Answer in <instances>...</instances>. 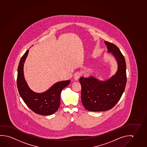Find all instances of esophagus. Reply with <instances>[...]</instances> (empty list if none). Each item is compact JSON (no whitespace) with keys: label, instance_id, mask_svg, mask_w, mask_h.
<instances>
[{"label":"esophagus","instance_id":"34e87169","mask_svg":"<svg viewBox=\"0 0 147 147\" xmlns=\"http://www.w3.org/2000/svg\"><path fill=\"white\" fill-rule=\"evenodd\" d=\"M81 76V74L78 71V72H76L75 73L74 75V78L75 80L78 81V80L79 79V78Z\"/></svg>","mask_w":147,"mask_h":147}]
</instances>
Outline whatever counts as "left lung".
I'll list each match as a JSON object with an SVG mask.
<instances>
[{
	"label": "left lung",
	"mask_w": 147,
	"mask_h": 147,
	"mask_svg": "<svg viewBox=\"0 0 147 147\" xmlns=\"http://www.w3.org/2000/svg\"><path fill=\"white\" fill-rule=\"evenodd\" d=\"M105 43L108 52L112 53L116 59L118 69L115 75L106 81H100L93 77L80 78L82 102L90 111L111 109L120 100L126 87V64L123 55L113 43L108 41Z\"/></svg>",
	"instance_id": "1"
}]
</instances>
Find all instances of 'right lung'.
I'll list each match as a JSON object with an SVG mask.
<instances>
[{
    "label": "right lung",
    "mask_w": 147,
    "mask_h": 147,
    "mask_svg": "<svg viewBox=\"0 0 147 147\" xmlns=\"http://www.w3.org/2000/svg\"><path fill=\"white\" fill-rule=\"evenodd\" d=\"M29 51L27 50L19 63L17 84L19 93L24 102L36 113L49 115L56 112L60 105V94L70 80L59 82L43 93H35L28 86L24 75V64Z\"/></svg>",
    "instance_id": "add662e5"
}]
</instances>
